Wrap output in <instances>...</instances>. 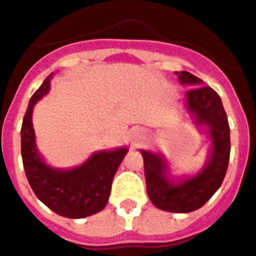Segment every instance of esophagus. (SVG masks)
<instances>
[{
	"label": "esophagus",
	"instance_id": "obj_1",
	"mask_svg": "<svg viewBox=\"0 0 256 256\" xmlns=\"http://www.w3.org/2000/svg\"><path fill=\"white\" fill-rule=\"evenodd\" d=\"M130 136L138 140V138H141L144 136V130H141V128H134L132 132H130Z\"/></svg>",
	"mask_w": 256,
	"mask_h": 256
}]
</instances>
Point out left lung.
I'll return each mask as SVG.
<instances>
[{"label": "left lung", "instance_id": "left-lung-1", "mask_svg": "<svg viewBox=\"0 0 256 256\" xmlns=\"http://www.w3.org/2000/svg\"><path fill=\"white\" fill-rule=\"evenodd\" d=\"M182 86H190L184 104L193 122L204 128L210 138L209 156L196 174L172 176L169 161L162 153L140 149L144 158L149 200L156 208L172 212L200 209L224 182L230 158V126L220 95L188 71L174 72Z\"/></svg>", "mask_w": 256, "mask_h": 256}]
</instances>
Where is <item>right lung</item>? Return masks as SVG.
Listing matches in <instances>:
<instances>
[{"label": "right lung", "mask_w": 256, "mask_h": 256, "mask_svg": "<svg viewBox=\"0 0 256 256\" xmlns=\"http://www.w3.org/2000/svg\"><path fill=\"white\" fill-rule=\"evenodd\" d=\"M54 74L44 79L28 102L21 128V153L28 181L40 202L59 216L79 220L106 208L114 176L128 153L126 146L92 153L78 166L60 169L44 161L36 148L32 110L50 91Z\"/></svg>", "instance_id": "right-lung-1"}]
</instances>
